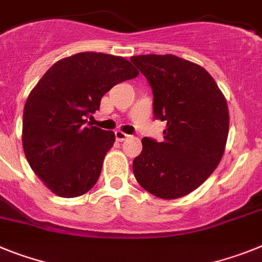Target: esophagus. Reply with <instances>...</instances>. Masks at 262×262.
Masks as SVG:
<instances>
[{"label": "esophagus", "mask_w": 262, "mask_h": 262, "mask_svg": "<svg viewBox=\"0 0 262 262\" xmlns=\"http://www.w3.org/2000/svg\"><path fill=\"white\" fill-rule=\"evenodd\" d=\"M128 134L123 133V131H120V129H118V131H115V138L118 142H123L124 139H127L128 138Z\"/></svg>", "instance_id": "34e87169"}]
</instances>
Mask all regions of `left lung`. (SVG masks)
Segmentation results:
<instances>
[{
    "label": "left lung",
    "instance_id": "8db88e82",
    "mask_svg": "<svg viewBox=\"0 0 262 262\" xmlns=\"http://www.w3.org/2000/svg\"><path fill=\"white\" fill-rule=\"evenodd\" d=\"M131 62L151 84L155 118L167 122L163 142L142 139L134 175L156 198H183L212 175L224 155L229 131L227 99L198 63L172 54L136 55Z\"/></svg>",
    "mask_w": 262,
    "mask_h": 262
}]
</instances>
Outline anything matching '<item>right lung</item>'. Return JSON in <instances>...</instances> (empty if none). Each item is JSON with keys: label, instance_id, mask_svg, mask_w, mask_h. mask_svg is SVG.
Listing matches in <instances>:
<instances>
[{"label": "right lung", "instance_id": "obj_1", "mask_svg": "<svg viewBox=\"0 0 262 262\" xmlns=\"http://www.w3.org/2000/svg\"><path fill=\"white\" fill-rule=\"evenodd\" d=\"M139 71L126 58L95 51L62 58L43 74L24 107L22 146L31 169L53 193L78 198L99 179L115 134L87 126L107 91Z\"/></svg>", "mask_w": 262, "mask_h": 262}]
</instances>
